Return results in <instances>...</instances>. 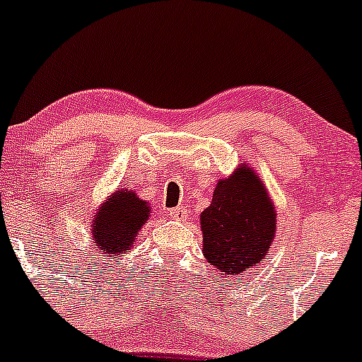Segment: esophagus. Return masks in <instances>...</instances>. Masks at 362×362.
<instances>
[{"label": "esophagus", "instance_id": "1", "mask_svg": "<svg viewBox=\"0 0 362 362\" xmlns=\"http://www.w3.org/2000/svg\"><path fill=\"white\" fill-rule=\"evenodd\" d=\"M168 214H170V217H171V218H175V221H185V218L189 217L187 208H184V206L171 208V210L168 211Z\"/></svg>", "mask_w": 362, "mask_h": 362}]
</instances>
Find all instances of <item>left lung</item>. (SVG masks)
<instances>
[{
    "mask_svg": "<svg viewBox=\"0 0 362 362\" xmlns=\"http://www.w3.org/2000/svg\"><path fill=\"white\" fill-rule=\"evenodd\" d=\"M203 254L228 275H240L255 266L275 238L276 214L261 178L242 166L218 180L211 204L202 214Z\"/></svg>",
    "mask_w": 362,
    "mask_h": 362,
    "instance_id": "left-lung-1",
    "label": "left lung"
}]
</instances>
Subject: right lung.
I'll use <instances>...</instances> for the list:
<instances>
[{
    "mask_svg": "<svg viewBox=\"0 0 362 362\" xmlns=\"http://www.w3.org/2000/svg\"><path fill=\"white\" fill-rule=\"evenodd\" d=\"M148 204L134 192L117 191L93 221L94 247L108 257L129 252L136 242L138 229L148 221Z\"/></svg>",
    "mask_w": 362,
    "mask_h": 362,
    "instance_id": "1",
    "label": "right lung"
}]
</instances>
